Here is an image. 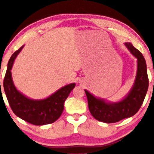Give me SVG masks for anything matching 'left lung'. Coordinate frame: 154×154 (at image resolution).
Listing matches in <instances>:
<instances>
[{
    "mask_svg": "<svg viewBox=\"0 0 154 154\" xmlns=\"http://www.w3.org/2000/svg\"><path fill=\"white\" fill-rule=\"evenodd\" d=\"M125 45L137 59V72L135 81L126 96L116 102L95 97L85 90L88 98V108L92 116L98 121L105 123L117 122L135 115L142 106L148 88L147 66L143 56L130 43Z\"/></svg>",
    "mask_w": 154,
    "mask_h": 154,
    "instance_id": "left-lung-1",
    "label": "left lung"
}]
</instances>
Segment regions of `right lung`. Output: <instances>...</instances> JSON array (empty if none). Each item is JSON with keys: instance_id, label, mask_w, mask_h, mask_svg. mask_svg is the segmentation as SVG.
I'll return each mask as SVG.
<instances>
[{"instance_id": "right-lung-1", "label": "right lung", "mask_w": 154, "mask_h": 154, "mask_svg": "<svg viewBox=\"0 0 154 154\" xmlns=\"http://www.w3.org/2000/svg\"><path fill=\"white\" fill-rule=\"evenodd\" d=\"M24 45L11 56L8 61L3 88L12 111L18 117L34 125H44L54 122L60 117L63 111V103L75 87L71 83L61 88L50 96L43 99H32L17 90L13 82L12 67L16 58Z\"/></svg>"}]
</instances>
